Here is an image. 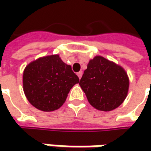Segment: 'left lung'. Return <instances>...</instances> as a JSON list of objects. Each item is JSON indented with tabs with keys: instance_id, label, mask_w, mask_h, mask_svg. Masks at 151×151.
I'll use <instances>...</instances> for the list:
<instances>
[{
	"instance_id": "left-lung-1",
	"label": "left lung",
	"mask_w": 151,
	"mask_h": 151,
	"mask_svg": "<svg viewBox=\"0 0 151 151\" xmlns=\"http://www.w3.org/2000/svg\"><path fill=\"white\" fill-rule=\"evenodd\" d=\"M77 83L78 76L59 55L41 57L29 63L22 76L23 91L27 101L44 112L59 109Z\"/></svg>"
}]
</instances>
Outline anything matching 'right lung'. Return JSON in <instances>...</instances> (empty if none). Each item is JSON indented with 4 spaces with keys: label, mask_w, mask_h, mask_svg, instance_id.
Segmentation results:
<instances>
[{
    "label": "right lung",
    "mask_w": 151,
    "mask_h": 151,
    "mask_svg": "<svg viewBox=\"0 0 151 151\" xmlns=\"http://www.w3.org/2000/svg\"><path fill=\"white\" fill-rule=\"evenodd\" d=\"M79 85L92 107L109 112L127 97L129 80L124 68L96 56L89 61Z\"/></svg>",
    "instance_id": "right-lung-1"
}]
</instances>
